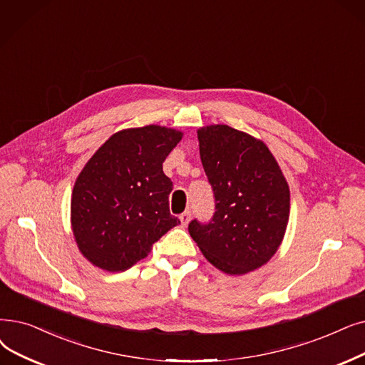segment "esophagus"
I'll return each mask as SVG.
<instances>
[{
	"label": "esophagus",
	"mask_w": 365,
	"mask_h": 365,
	"mask_svg": "<svg viewBox=\"0 0 365 365\" xmlns=\"http://www.w3.org/2000/svg\"><path fill=\"white\" fill-rule=\"evenodd\" d=\"M179 219H180V222H182V225L183 227H186L187 224H189V220H191V212H183L180 216H179Z\"/></svg>",
	"instance_id": "esophagus-1"
}]
</instances>
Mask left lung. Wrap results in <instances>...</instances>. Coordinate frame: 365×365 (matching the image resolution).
I'll return each mask as SVG.
<instances>
[{
    "label": "left lung",
    "instance_id": "left-lung-1",
    "mask_svg": "<svg viewBox=\"0 0 365 365\" xmlns=\"http://www.w3.org/2000/svg\"><path fill=\"white\" fill-rule=\"evenodd\" d=\"M200 156L213 189L209 222H189V234L219 270L246 274L282 243L289 219V187L262 141L228 125L198 130Z\"/></svg>",
    "mask_w": 365,
    "mask_h": 365
}]
</instances>
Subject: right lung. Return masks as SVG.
<instances>
[{
	"label": "right lung",
	"instance_id": "obj_1",
	"mask_svg": "<svg viewBox=\"0 0 365 365\" xmlns=\"http://www.w3.org/2000/svg\"><path fill=\"white\" fill-rule=\"evenodd\" d=\"M182 133L148 125L113 134L78 174L71 225L78 249L107 272H125L180 224L170 213L173 182L163 163Z\"/></svg>",
	"mask_w": 365,
	"mask_h": 365
}]
</instances>
